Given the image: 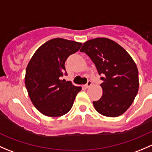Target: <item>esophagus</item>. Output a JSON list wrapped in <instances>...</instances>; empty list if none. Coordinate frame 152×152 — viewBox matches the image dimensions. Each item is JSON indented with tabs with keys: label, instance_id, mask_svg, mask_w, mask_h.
<instances>
[{
	"label": "esophagus",
	"instance_id": "esophagus-1",
	"mask_svg": "<svg viewBox=\"0 0 152 152\" xmlns=\"http://www.w3.org/2000/svg\"><path fill=\"white\" fill-rule=\"evenodd\" d=\"M92 85H93V81L89 80L88 82H87V83L85 85V87L86 89H87V88H88V87H90Z\"/></svg>",
	"mask_w": 152,
	"mask_h": 152
}]
</instances>
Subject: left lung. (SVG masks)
<instances>
[{"label":"left lung","instance_id":"1","mask_svg":"<svg viewBox=\"0 0 152 152\" xmlns=\"http://www.w3.org/2000/svg\"><path fill=\"white\" fill-rule=\"evenodd\" d=\"M80 51L91 59L102 76L103 95L93 102L96 111L107 117L123 114L138 92V70L132 58L121 45L107 38L87 41Z\"/></svg>","mask_w":152,"mask_h":152}]
</instances>
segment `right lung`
I'll list each match as a JSON object with an SVG mask.
<instances>
[{
	"instance_id": "right-lung-1",
	"label": "right lung",
	"mask_w": 152,
	"mask_h": 152,
	"mask_svg": "<svg viewBox=\"0 0 152 152\" xmlns=\"http://www.w3.org/2000/svg\"><path fill=\"white\" fill-rule=\"evenodd\" d=\"M82 44L55 38L40 46L29 61L26 70L25 85L34 106L42 114L58 117L70 111L82 87L64 82L65 62Z\"/></svg>"
}]
</instances>
